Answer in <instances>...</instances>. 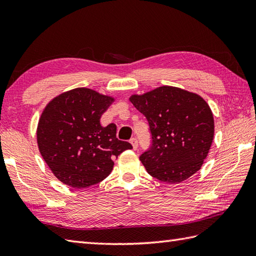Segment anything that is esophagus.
I'll use <instances>...</instances> for the list:
<instances>
[{
    "label": "esophagus",
    "mask_w": 256,
    "mask_h": 256,
    "mask_svg": "<svg viewBox=\"0 0 256 256\" xmlns=\"http://www.w3.org/2000/svg\"><path fill=\"white\" fill-rule=\"evenodd\" d=\"M130 143L132 144V146H133V150H136L138 148V140L135 138H131V141H130Z\"/></svg>",
    "instance_id": "esophagus-1"
}]
</instances>
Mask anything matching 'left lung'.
Segmentation results:
<instances>
[{
	"instance_id": "1",
	"label": "left lung",
	"mask_w": 256,
	"mask_h": 256,
	"mask_svg": "<svg viewBox=\"0 0 256 256\" xmlns=\"http://www.w3.org/2000/svg\"><path fill=\"white\" fill-rule=\"evenodd\" d=\"M146 118L152 146L140 156L150 175L180 183L196 173L214 138V118L206 101L186 90L163 85L130 96Z\"/></svg>"
}]
</instances>
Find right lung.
I'll list each match as a JSON object with an SVG mask.
<instances>
[{"label":"right lung","instance_id":"right-lung-1","mask_svg":"<svg viewBox=\"0 0 256 256\" xmlns=\"http://www.w3.org/2000/svg\"><path fill=\"white\" fill-rule=\"evenodd\" d=\"M115 98L88 88L63 92L50 101L40 116L38 146L58 181L74 188L100 183L128 142L116 138V125L102 126V114Z\"/></svg>","mask_w":256,"mask_h":256}]
</instances>
